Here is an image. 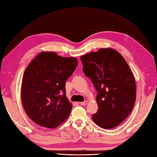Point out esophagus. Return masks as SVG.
<instances>
[{"instance_id": "1", "label": "esophagus", "mask_w": 157, "mask_h": 157, "mask_svg": "<svg viewBox=\"0 0 157 157\" xmlns=\"http://www.w3.org/2000/svg\"><path fill=\"white\" fill-rule=\"evenodd\" d=\"M79 104H80L81 105H83V106H84V105H87V104H88V101L81 102H79Z\"/></svg>"}]
</instances>
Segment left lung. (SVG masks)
Masks as SVG:
<instances>
[{"label": "left lung", "mask_w": 157, "mask_h": 157, "mask_svg": "<svg viewBox=\"0 0 157 157\" xmlns=\"http://www.w3.org/2000/svg\"><path fill=\"white\" fill-rule=\"evenodd\" d=\"M85 75L98 92V109L93 121L104 129L117 126L134 108L136 82L124 58L111 48H101L80 57Z\"/></svg>", "instance_id": "obj_1"}]
</instances>
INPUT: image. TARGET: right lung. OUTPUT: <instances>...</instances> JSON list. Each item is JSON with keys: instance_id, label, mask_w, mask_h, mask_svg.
<instances>
[{"instance_id": "right-lung-1", "label": "right lung", "mask_w": 157, "mask_h": 157, "mask_svg": "<svg viewBox=\"0 0 157 157\" xmlns=\"http://www.w3.org/2000/svg\"><path fill=\"white\" fill-rule=\"evenodd\" d=\"M77 66V59L53 52H40L29 63L23 76L21 101L33 121L55 128L67 119L72 105L66 97L65 84Z\"/></svg>"}]
</instances>
